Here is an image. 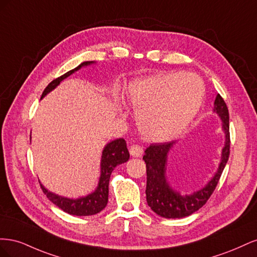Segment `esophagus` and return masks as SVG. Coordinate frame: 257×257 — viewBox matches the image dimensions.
I'll use <instances>...</instances> for the list:
<instances>
[{
    "mask_svg": "<svg viewBox=\"0 0 257 257\" xmlns=\"http://www.w3.org/2000/svg\"><path fill=\"white\" fill-rule=\"evenodd\" d=\"M143 153H144L143 147L138 146V145L131 146V148H130V154L132 155V157H134V158H141L142 155H143Z\"/></svg>",
    "mask_w": 257,
    "mask_h": 257,
    "instance_id": "1",
    "label": "esophagus"
}]
</instances>
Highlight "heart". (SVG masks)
Here are the masks:
<instances>
[{
  "label": "heart",
  "mask_w": 257,
  "mask_h": 257,
  "mask_svg": "<svg viewBox=\"0 0 257 257\" xmlns=\"http://www.w3.org/2000/svg\"><path fill=\"white\" fill-rule=\"evenodd\" d=\"M126 97L136 110L142 134L152 142L178 137L204 102V85L196 77L182 74L154 75L132 82Z\"/></svg>",
  "instance_id": "heart-1"
}]
</instances>
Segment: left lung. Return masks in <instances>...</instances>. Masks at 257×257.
I'll return each mask as SVG.
<instances>
[{"instance_id": "left-lung-1", "label": "left lung", "mask_w": 257, "mask_h": 257, "mask_svg": "<svg viewBox=\"0 0 257 257\" xmlns=\"http://www.w3.org/2000/svg\"><path fill=\"white\" fill-rule=\"evenodd\" d=\"M213 112L217 113L222 120V130L225 134V144L222 149L221 161L215 175L203 189L190 195H181L169 186L166 180V166L168 153L176 144L175 142L152 144L148 147L144 160L147 167V203L153 211L166 219H180L189 216L203 207L212 195L215 186L229 158V113L228 108L220 94L214 100Z\"/></svg>"}]
</instances>
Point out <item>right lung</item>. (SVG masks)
<instances>
[{"mask_svg":"<svg viewBox=\"0 0 257 257\" xmlns=\"http://www.w3.org/2000/svg\"><path fill=\"white\" fill-rule=\"evenodd\" d=\"M93 61L83 62L80 65L76 68L72 69L64 75L58 77L57 79L52 80L46 89L44 90L42 97H45L49 92L53 89H56L60 82L67 78L75 72L79 71L82 66H88L93 64ZM130 159V153L126 147V142L123 138L114 139V141L107 144L102 152V160H100V176L98 180V185L96 190L89 194L87 196L79 197V198H67L63 196H59L57 194L49 192L45 186L41 183V188L45 195L48 197V199L58 206L60 209L63 210L64 212L72 214V215H78V216H85V215H93L102 211V210L107 206L108 203V185H109V179L112 170L115 166H118L122 163L127 162Z\"/></svg>","mask_w":257,"mask_h":257,"instance_id":"obj_1","label":"right lung"}]
</instances>
